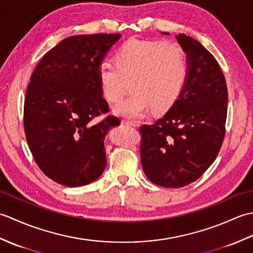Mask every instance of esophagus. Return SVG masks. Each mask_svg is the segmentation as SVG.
Wrapping results in <instances>:
<instances>
[{"label":"esophagus","mask_w":253,"mask_h":253,"mask_svg":"<svg viewBox=\"0 0 253 253\" xmlns=\"http://www.w3.org/2000/svg\"><path fill=\"white\" fill-rule=\"evenodd\" d=\"M122 125L136 127V123H133L132 121H129V120H123V121H122Z\"/></svg>","instance_id":"obj_1"}]
</instances>
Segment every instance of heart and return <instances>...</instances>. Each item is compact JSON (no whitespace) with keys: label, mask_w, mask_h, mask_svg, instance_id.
<instances>
[{"label":"heart","mask_w":253,"mask_h":253,"mask_svg":"<svg viewBox=\"0 0 253 253\" xmlns=\"http://www.w3.org/2000/svg\"><path fill=\"white\" fill-rule=\"evenodd\" d=\"M115 62H102L98 77L102 95L111 103L123 98L125 79L132 78V93L114 107L118 116L139 118L151 109L166 112L179 99L188 78L185 52L174 41L129 39L117 50Z\"/></svg>","instance_id":"1"}]
</instances>
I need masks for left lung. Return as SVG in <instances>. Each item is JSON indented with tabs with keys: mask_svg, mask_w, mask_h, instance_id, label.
<instances>
[{
	"mask_svg": "<svg viewBox=\"0 0 253 253\" xmlns=\"http://www.w3.org/2000/svg\"><path fill=\"white\" fill-rule=\"evenodd\" d=\"M176 39L186 53L185 88L162 118L140 127L144 174L166 188L191 184L214 162L224 140L228 102L226 80L214 56L191 37L179 34Z\"/></svg>",
	"mask_w": 253,
	"mask_h": 253,
	"instance_id": "obj_1",
	"label": "left lung"
}]
</instances>
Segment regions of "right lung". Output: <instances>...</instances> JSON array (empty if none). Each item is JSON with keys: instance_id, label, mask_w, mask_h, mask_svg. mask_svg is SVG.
<instances>
[{"instance_id": "1", "label": "right lung", "mask_w": 253, "mask_h": 253, "mask_svg": "<svg viewBox=\"0 0 253 253\" xmlns=\"http://www.w3.org/2000/svg\"><path fill=\"white\" fill-rule=\"evenodd\" d=\"M120 34L79 35L53 47L35 68L26 92L24 127L36 163L57 184L80 187L96 180L106 166L104 139L120 120L109 112L98 67Z\"/></svg>"}]
</instances>
